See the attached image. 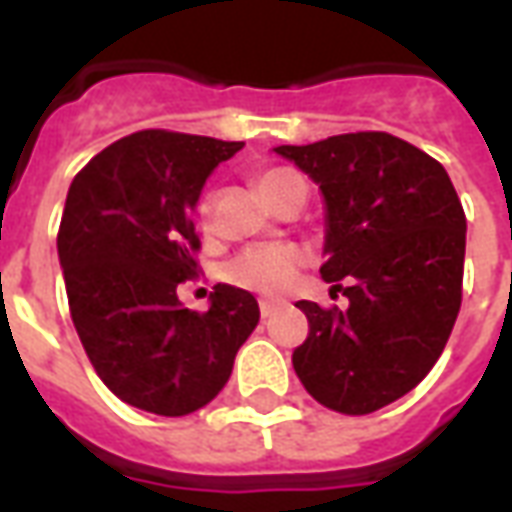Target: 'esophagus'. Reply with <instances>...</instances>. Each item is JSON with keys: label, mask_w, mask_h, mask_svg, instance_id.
Here are the masks:
<instances>
[{"label": "esophagus", "mask_w": 512, "mask_h": 512, "mask_svg": "<svg viewBox=\"0 0 512 512\" xmlns=\"http://www.w3.org/2000/svg\"><path fill=\"white\" fill-rule=\"evenodd\" d=\"M277 310H279V304H274V301H268V299L260 301V315H263V318H271Z\"/></svg>", "instance_id": "esophagus-1"}]
</instances>
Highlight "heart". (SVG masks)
Returning <instances> with one entry per match:
<instances>
[{
	"instance_id": "heart-1",
	"label": "heart",
	"mask_w": 512,
	"mask_h": 512,
	"mask_svg": "<svg viewBox=\"0 0 512 512\" xmlns=\"http://www.w3.org/2000/svg\"><path fill=\"white\" fill-rule=\"evenodd\" d=\"M299 175L290 169H266L255 178L257 191L263 194L268 205H274L279 191L288 186L290 180ZM301 255L290 246H252L241 255L235 257L227 266V279L238 285V288L255 290V293H266V296H277L293 285V279L299 274Z\"/></svg>"
}]
</instances>
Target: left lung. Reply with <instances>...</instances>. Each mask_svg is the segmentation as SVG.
Returning <instances> with one entry per match:
<instances>
[{"instance_id": "left-lung-1", "label": "left lung", "mask_w": 512, "mask_h": 512, "mask_svg": "<svg viewBox=\"0 0 512 512\" xmlns=\"http://www.w3.org/2000/svg\"><path fill=\"white\" fill-rule=\"evenodd\" d=\"M318 183L321 277L345 310L299 301L310 334L293 370L318 403L370 414L428 376L461 310L466 216L447 169L384 131L279 145Z\"/></svg>"}]
</instances>
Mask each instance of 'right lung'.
Returning a JSON list of instances; mask_svg holds the SVG:
<instances>
[{"label": "right lung", "instance_id": "right-lung-1", "mask_svg": "<svg viewBox=\"0 0 512 512\" xmlns=\"http://www.w3.org/2000/svg\"><path fill=\"white\" fill-rule=\"evenodd\" d=\"M244 142L136 131L73 178L57 255L84 351L128 406L183 417L222 392L260 307L216 285L208 312L186 310L178 285L200 249L191 213L213 169Z\"/></svg>", "mask_w": 512, "mask_h": 512}]
</instances>
